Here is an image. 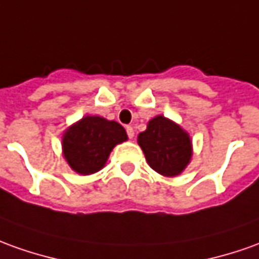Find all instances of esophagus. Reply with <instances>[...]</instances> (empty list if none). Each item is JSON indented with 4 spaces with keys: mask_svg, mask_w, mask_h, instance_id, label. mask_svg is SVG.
<instances>
[{
    "mask_svg": "<svg viewBox=\"0 0 259 259\" xmlns=\"http://www.w3.org/2000/svg\"><path fill=\"white\" fill-rule=\"evenodd\" d=\"M125 130H126V135H128V138H130V140H133V138H134V128H133V126L126 125Z\"/></svg>",
    "mask_w": 259,
    "mask_h": 259,
    "instance_id": "esophagus-1",
    "label": "esophagus"
}]
</instances>
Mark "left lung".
<instances>
[{
  "label": "left lung",
  "instance_id": "1",
  "mask_svg": "<svg viewBox=\"0 0 259 259\" xmlns=\"http://www.w3.org/2000/svg\"><path fill=\"white\" fill-rule=\"evenodd\" d=\"M138 144L149 166L163 176H176L192 156V144L181 126L158 115L148 122L147 131L138 135Z\"/></svg>",
  "mask_w": 259,
  "mask_h": 259
}]
</instances>
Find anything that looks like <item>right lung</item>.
<instances>
[{
	"instance_id": "right-lung-1",
	"label": "right lung",
	"mask_w": 259,
	"mask_h": 259,
	"mask_svg": "<svg viewBox=\"0 0 259 259\" xmlns=\"http://www.w3.org/2000/svg\"><path fill=\"white\" fill-rule=\"evenodd\" d=\"M126 141V133L115 121L101 117H84L63 137V155L73 170L92 175L106 165L117 144Z\"/></svg>"
}]
</instances>
